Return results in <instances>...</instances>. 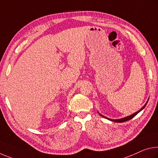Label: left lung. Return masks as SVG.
Masks as SVG:
<instances>
[{"mask_svg":"<svg viewBox=\"0 0 158 158\" xmlns=\"http://www.w3.org/2000/svg\"><path fill=\"white\" fill-rule=\"evenodd\" d=\"M148 100H149V98L148 99V101H147V102H146V103L142 107V108H141L139 110V111H137L136 112H135V113H134V114H131V115H129V116H127V117H124V118H121V119H110V118H107V117H105L104 115H102V114H101V113H99L98 112V113H99V114L101 115V117H104V118H106V119H109V120H110V121H112V122H119V123H121V122H126V121H128V120H129V119H132L134 117H135L136 116V115L139 113V112H141L143 109L145 107H146V104L148 103Z\"/></svg>","mask_w":158,"mask_h":158,"instance_id":"obj_1","label":"left lung"}]
</instances>
